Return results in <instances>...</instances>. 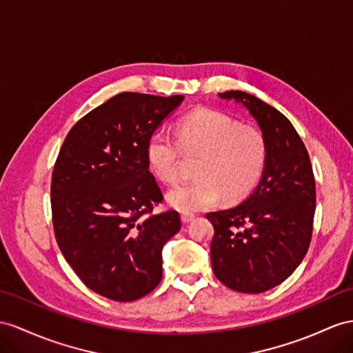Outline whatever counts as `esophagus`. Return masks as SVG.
I'll list each match as a JSON object with an SVG mask.
<instances>
[{"label":"esophagus","instance_id":"esophagus-1","mask_svg":"<svg viewBox=\"0 0 353 353\" xmlns=\"http://www.w3.org/2000/svg\"><path fill=\"white\" fill-rule=\"evenodd\" d=\"M180 218H182L183 223H189L191 221H194L195 216L192 213H182V216H180Z\"/></svg>","mask_w":353,"mask_h":353}]
</instances>
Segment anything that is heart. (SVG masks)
Segmentation results:
<instances>
[{
	"mask_svg": "<svg viewBox=\"0 0 353 353\" xmlns=\"http://www.w3.org/2000/svg\"><path fill=\"white\" fill-rule=\"evenodd\" d=\"M177 139L164 131L150 134L146 144L149 168L161 182L180 179L183 148L200 155L196 179L170 189L167 201L180 212H198L221 200L237 201L256 186L267 164V141L254 126L241 125L214 110H196L177 126Z\"/></svg>",
	"mask_w": 353,
	"mask_h": 353,
	"instance_id": "b5f03b06",
	"label": "heart"
}]
</instances>
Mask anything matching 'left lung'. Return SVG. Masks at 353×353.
Here are the masks:
<instances>
[{
	"label": "left lung",
	"mask_w": 353,
	"mask_h": 353,
	"mask_svg": "<svg viewBox=\"0 0 353 353\" xmlns=\"http://www.w3.org/2000/svg\"><path fill=\"white\" fill-rule=\"evenodd\" d=\"M241 104L267 141V164L245 201L207 213L213 223V273L237 292L261 294L280 285L301 264L310 245L316 188L309 153L286 117L254 95L218 94Z\"/></svg>",
	"instance_id": "1"
}]
</instances>
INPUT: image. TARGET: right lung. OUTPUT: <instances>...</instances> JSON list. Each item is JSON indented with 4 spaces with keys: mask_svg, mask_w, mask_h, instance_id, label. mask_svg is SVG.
<instances>
[{
    "mask_svg": "<svg viewBox=\"0 0 353 353\" xmlns=\"http://www.w3.org/2000/svg\"><path fill=\"white\" fill-rule=\"evenodd\" d=\"M183 95L122 92L80 119L52 174L58 246L80 280L114 301L148 295L162 279V248L179 213L146 216L162 201L146 144Z\"/></svg>",
    "mask_w": 353,
    "mask_h": 353,
    "instance_id": "right-lung-1",
    "label": "right lung"
}]
</instances>
